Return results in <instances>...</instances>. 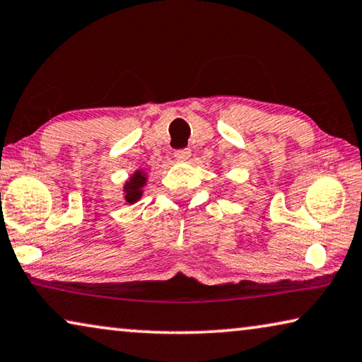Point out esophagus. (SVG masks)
I'll use <instances>...</instances> for the list:
<instances>
[{
	"label": "esophagus",
	"instance_id": "34e87169",
	"mask_svg": "<svg viewBox=\"0 0 362 362\" xmlns=\"http://www.w3.org/2000/svg\"><path fill=\"white\" fill-rule=\"evenodd\" d=\"M175 156H176V160L186 161L191 156V150L189 148H177V150H175Z\"/></svg>",
	"mask_w": 362,
	"mask_h": 362
}]
</instances>
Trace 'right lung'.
Returning a JSON list of instances; mask_svg holds the SVG:
<instances>
[{
    "mask_svg": "<svg viewBox=\"0 0 362 362\" xmlns=\"http://www.w3.org/2000/svg\"><path fill=\"white\" fill-rule=\"evenodd\" d=\"M144 185H145V176L140 171H137L132 177H130L127 185H125V201L135 202L137 199H140V196H142Z\"/></svg>",
    "mask_w": 362,
    "mask_h": 362,
    "instance_id": "1",
    "label": "right lung"
}]
</instances>
